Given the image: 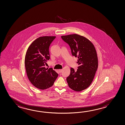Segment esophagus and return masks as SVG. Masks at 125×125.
<instances>
[{
  "instance_id": "34e87169",
  "label": "esophagus",
  "mask_w": 125,
  "mask_h": 125,
  "mask_svg": "<svg viewBox=\"0 0 125 125\" xmlns=\"http://www.w3.org/2000/svg\"><path fill=\"white\" fill-rule=\"evenodd\" d=\"M59 72H60V73H61L62 71V69H59Z\"/></svg>"
}]
</instances>
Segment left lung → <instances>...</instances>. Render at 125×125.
Wrapping results in <instances>:
<instances>
[{
  "mask_svg": "<svg viewBox=\"0 0 125 125\" xmlns=\"http://www.w3.org/2000/svg\"><path fill=\"white\" fill-rule=\"evenodd\" d=\"M62 39L69 45L72 56L78 58V69L71 68L70 74L66 78L69 87L80 92L88 88L93 81L98 67V59L93 44L86 38L79 35L62 36Z\"/></svg>",
  "mask_w": 125,
  "mask_h": 125,
  "instance_id": "8db88e82",
  "label": "left lung"
}]
</instances>
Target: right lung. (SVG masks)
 I'll use <instances>...</instances> for the list:
<instances>
[{"label":"right lung","mask_w":125,"mask_h":125,"mask_svg":"<svg viewBox=\"0 0 125 125\" xmlns=\"http://www.w3.org/2000/svg\"><path fill=\"white\" fill-rule=\"evenodd\" d=\"M56 37H38L33 42L27 51L24 60L27 76L35 87L44 90L53 86L58 76L52 68H45L50 59L49 47Z\"/></svg>","instance_id":"add662e5"}]
</instances>
